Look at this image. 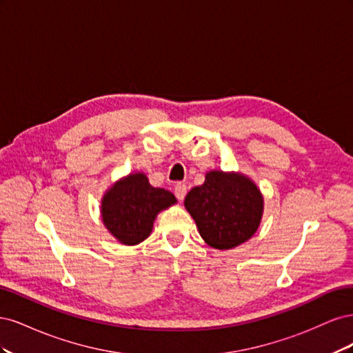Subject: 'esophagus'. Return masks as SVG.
Listing matches in <instances>:
<instances>
[{"instance_id":"34e87169","label":"esophagus","mask_w":353,"mask_h":353,"mask_svg":"<svg viewBox=\"0 0 353 353\" xmlns=\"http://www.w3.org/2000/svg\"><path fill=\"white\" fill-rule=\"evenodd\" d=\"M174 193H175L178 200H184V197L187 194V185L185 184H181V183L176 184L175 188H174Z\"/></svg>"}]
</instances>
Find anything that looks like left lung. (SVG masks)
Instances as JSON below:
<instances>
[{
	"mask_svg": "<svg viewBox=\"0 0 353 353\" xmlns=\"http://www.w3.org/2000/svg\"><path fill=\"white\" fill-rule=\"evenodd\" d=\"M184 205L201 239L210 248L228 250L248 241L258 230L263 200L249 178L212 170L205 184L190 191Z\"/></svg>",
	"mask_w": 353,
	"mask_h": 353,
	"instance_id": "8db88e82",
	"label": "left lung"
}]
</instances>
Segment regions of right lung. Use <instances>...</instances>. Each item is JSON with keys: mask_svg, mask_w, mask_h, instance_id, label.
Here are the masks:
<instances>
[{"mask_svg": "<svg viewBox=\"0 0 353 353\" xmlns=\"http://www.w3.org/2000/svg\"><path fill=\"white\" fill-rule=\"evenodd\" d=\"M174 203L176 199L168 190L152 187L144 174H132L105 193L103 222L121 243L134 245L150 236L157 213Z\"/></svg>", "mask_w": 353, "mask_h": 353, "instance_id": "right-lung-1", "label": "right lung"}]
</instances>
